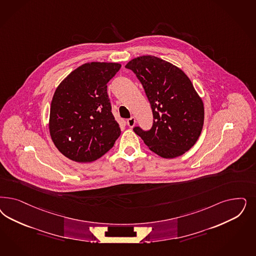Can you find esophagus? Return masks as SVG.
<instances>
[{
	"instance_id": "34e87169",
	"label": "esophagus",
	"mask_w": 256,
	"mask_h": 256,
	"mask_svg": "<svg viewBox=\"0 0 256 256\" xmlns=\"http://www.w3.org/2000/svg\"><path fill=\"white\" fill-rule=\"evenodd\" d=\"M127 124H128V126H129L130 128H132V127L134 126V124H136V118H134V116H131L130 118L127 120Z\"/></svg>"
}]
</instances>
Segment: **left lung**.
Masks as SVG:
<instances>
[{
  "label": "left lung",
  "mask_w": 256,
  "mask_h": 256,
  "mask_svg": "<svg viewBox=\"0 0 256 256\" xmlns=\"http://www.w3.org/2000/svg\"><path fill=\"white\" fill-rule=\"evenodd\" d=\"M125 68L140 80L154 115L150 130L136 126L134 132L161 157L184 154L198 140L204 120L202 100L190 78L179 68L152 56L134 58Z\"/></svg>",
  "instance_id": "1"
}]
</instances>
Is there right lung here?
<instances>
[{"mask_svg":"<svg viewBox=\"0 0 256 256\" xmlns=\"http://www.w3.org/2000/svg\"><path fill=\"white\" fill-rule=\"evenodd\" d=\"M120 66L118 63L84 64L68 75L54 94L50 134L59 152L75 162L99 159L120 134L108 94V82Z\"/></svg>","mask_w":256,"mask_h":256,"instance_id":"1","label":"right lung"}]
</instances>
